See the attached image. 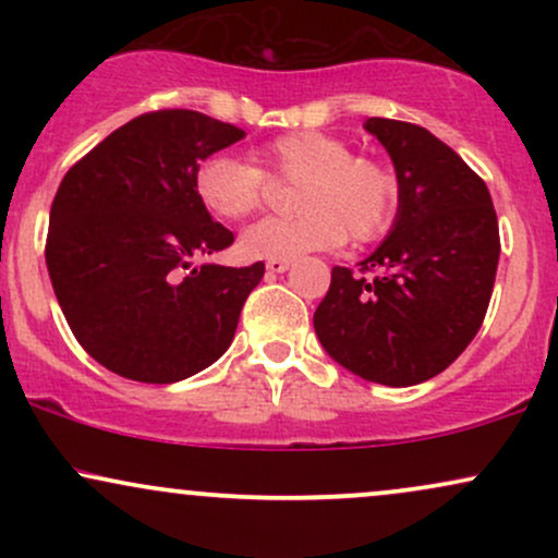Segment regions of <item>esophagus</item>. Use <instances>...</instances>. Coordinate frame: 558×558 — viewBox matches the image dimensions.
<instances>
[{
  "mask_svg": "<svg viewBox=\"0 0 558 558\" xmlns=\"http://www.w3.org/2000/svg\"><path fill=\"white\" fill-rule=\"evenodd\" d=\"M291 265H293V259H270L267 262V272H286V270H291Z\"/></svg>",
  "mask_w": 558,
  "mask_h": 558,
  "instance_id": "34e87169",
  "label": "esophagus"
}]
</instances>
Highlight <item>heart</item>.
<instances>
[{"label":"heart","instance_id":"1","mask_svg":"<svg viewBox=\"0 0 558 558\" xmlns=\"http://www.w3.org/2000/svg\"><path fill=\"white\" fill-rule=\"evenodd\" d=\"M254 162L213 155L198 162L194 194L220 220H243L265 198L267 181L301 183L293 194L296 217H267L243 230L246 259H299L338 246L345 230L354 241H373L393 222L399 183L386 165L354 157L343 138L319 131L286 133L254 149Z\"/></svg>","mask_w":558,"mask_h":558}]
</instances>
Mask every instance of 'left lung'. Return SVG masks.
Returning a JSON list of instances; mask_svg holds the SVG:
<instances>
[{
    "mask_svg": "<svg viewBox=\"0 0 558 558\" xmlns=\"http://www.w3.org/2000/svg\"><path fill=\"white\" fill-rule=\"evenodd\" d=\"M393 159L399 213L360 272L332 267L315 312L325 351L364 380L417 386L472 343L496 283L488 185L451 146L403 120L364 123Z\"/></svg>",
    "mask_w": 558,
    "mask_h": 558,
    "instance_id": "obj_1",
    "label": "left lung"
}]
</instances>
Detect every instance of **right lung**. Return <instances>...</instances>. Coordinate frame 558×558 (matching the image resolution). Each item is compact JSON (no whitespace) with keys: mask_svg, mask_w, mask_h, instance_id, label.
<instances>
[{"mask_svg":"<svg viewBox=\"0 0 558 558\" xmlns=\"http://www.w3.org/2000/svg\"><path fill=\"white\" fill-rule=\"evenodd\" d=\"M243 136L209 114L155 110L112 131L62 178L49 278L73 336L114 375L178 383L233 341L265 262L196 265L233 233L198 204L194 172Z\"/></svg>","mask_w":558,"mask_h":558,"instance_id":"right-lung-1","label":"right lung"}]
</instances>
